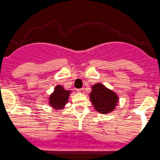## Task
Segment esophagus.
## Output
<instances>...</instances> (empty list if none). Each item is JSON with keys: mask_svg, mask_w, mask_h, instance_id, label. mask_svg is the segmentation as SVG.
<instances>
[{"mask_svg": "<svg viewBox=\"0 0 160 160\" xmlns=\"http://www.w3.org/2000/svg\"><path fill=\"white\" fill-rule=\"evenodd\" d=\"M77 92H79V93H83L85 92V89L84 88H82V89H77Z\"/></svg>", "mask_w": 160, "mask_h": 160, "instance_id": "1", "label": "esophagus"}]
</instances>
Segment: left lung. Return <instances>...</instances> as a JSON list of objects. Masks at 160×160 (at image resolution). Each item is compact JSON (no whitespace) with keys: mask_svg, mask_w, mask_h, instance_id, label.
<instances>
[{"mask_svg":"<svg viewBox=\"0 0 160 160\" xmlns=\"http://www.w3.org/2000/svg\"><path fill=\"white\" fill-rule=\"evenodd\" d=\"M90 100L96 110L101 114H107L115 109L118 96L100 83L94 85L90 92Z\"/></svg>","mask_w":160,"mask_h":160,"instance_id":"obj_1","label":"left lung"}]
</instances>
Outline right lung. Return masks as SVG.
<instances>
[{"mask_svg": "<svg viewBox=\"0 0 160 160\" xmlns=\"http://www.w3.org/2000/svg\"><path fill=\"white\" fill-rule=\"evenodd\" d=\"M70 91L65 90L63 86H57L49 97V104L54 109H63L68 102Z\"/></svg>", "mask_w": 160, "mask_h": 160, "instance_id": "right-lung-1", "label": "right lung"}]
</instances>
